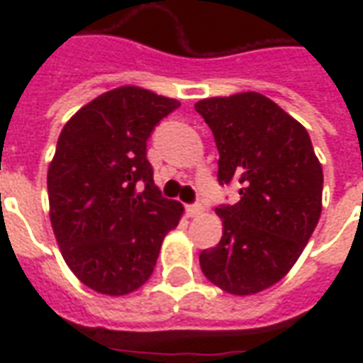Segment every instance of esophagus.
Listing matches in <instances>:
<instances>
[{
	"label": "esophagus",
	"mask_w": 363,
	"mask_h": 363,
	"mask_svg": "<svg viewBox=\"0 0 363 363\" xmlns=\"http://www.w3.org/2000/svg\"><path fill=\"white\" fill-rule=\"evenodd\" d=\"M200 213H202V206L200 204L186 206V216H189V218H196Z\"/></svg>",
	"instance_id": "1"
}]
</instances>
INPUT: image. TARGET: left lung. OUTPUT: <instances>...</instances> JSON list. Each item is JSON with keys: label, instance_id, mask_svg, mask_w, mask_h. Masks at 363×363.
Returning a JSON list of instances; mask_svg holds the SVG:
<instances>
[{"label": "left lung", "instance_id": "8db88e82", "mask_svg": "<svg viewBox=\"0 0 363 363\" xmlns=\"http://www.w3.org/2000/svg\"><path fill=\"white\" fill-rule=\"evenodd\" d=\"M220 151L218 181L241 184L237 204H221V241L200 252L208 280L233 296L280 281L317 228L323 167L296 118L260 93L212 96L194 104Z\"/></svg>", "mask_w": 363, "mask_h": 363}]
</instances>
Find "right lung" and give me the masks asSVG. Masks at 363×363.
Wrapping results in <instances>:
<instances>
[{
	"mask_svg": "<svg viewBox=\"0 0 363 363\" xmlns=\"http://www.w3.org/2000/svg\"><path fill=\"white\" fill-rule=\"evenodd\" d=\"M174 99L126 85L93 99L62 130L48 167L54 235L69 270L104 296L150 280L182 204L153 182L147 138Z\"/></svg>",
	"mask_w": 363,
	"mask_h": 363,
	"instance_id": "right-lung-1",
	"label": "right lung"
}]
</instances>
